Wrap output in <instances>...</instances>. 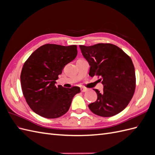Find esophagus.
I'll return each instance as SVG.
<instances>
[{
	"label": "esophagus",
	"instance_id": "obj_1",
	"mask_svg": "<svg viewBox=\"0 0 155 155\" xmlns=\"http://www.w3.org/2000/svg\"><path fill=\"white\" fill-rule=\"evenodd\" d=\"M87 91V89L86 88H84V87H81V92H86Z\"/></svg>",
	"mask_w": 155,
	"mask_h": 155
}]
</instances>
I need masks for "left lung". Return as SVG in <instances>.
Wrapping results in <instances>:
<instances>
[{"label": "left lung", "instance_id": "left-lung-1", "mask_svg": "<svg viewBox=\"0 0 155 155\" xmlns=\"http://www.w3.org/2000/svg\"><path fill=\"white\" fill-rule=\"evenodd\" d=\"M83 55L90 64L89 75L101 77L104 90L97 93V100L88 105L94 114L110 117L128 105L136 88L134 67L129 56L110 43L79 45Z\"/></svg>", "mask_w": 155, "mask_h": 155}]
</instances>
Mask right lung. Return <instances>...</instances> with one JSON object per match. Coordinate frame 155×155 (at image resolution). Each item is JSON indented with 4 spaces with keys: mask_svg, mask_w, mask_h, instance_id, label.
Listing matches in <instances>:
<instances>
[{
    "mask_svg": "<svg viewBox=\"0 0 155 155\" xmlns=\"http://www.w3.org/2000/svg\"><path fill=\"white\" fill-rule=\"evenodd\" d=\"M78 54L77 46L46 44L33 52L23 65L21 83L30 109L46 118H57L68 110L80 88L55 86L65 65Z\"/></svg>",
    "mask_w": 155,
    "mask_h": 155,
    "instance_id": "obj_1",
    "label": "right lung"
}]
</instances>
